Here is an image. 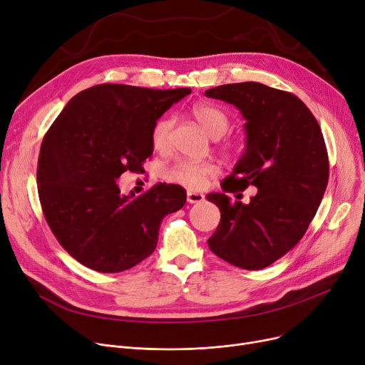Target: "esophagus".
<instances>
[{"label":"esophagus","mask_w":365,"mask_h":365,"mask_svg":"<svg viewBox=\"0 0 365 365\" xmlns=\"http://www.w3.org/2000/svg\"><path fill=\"white\" fill-rule=\"evenodd\" d=\"M187 202L189 204H197V202H201L204 201V195L202 194H198V192H192V190H187Z\"/></svg>","instance_id":"1"}]
</instances>
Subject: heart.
Masks as SVG:
<instances>
[{"label": "heart", "mask_w": 365, "mask_h": 365, "mask_svg": "<svg viewBox=\"0 0 365 365\" xmlns=\"http://www.w3.org/2000/svg\"><path fill=\"white\" fill-rule=\"evenodd\" d=\"M190 113H192V117L201 125V128L213 139L222 138L227 131L229 125H231L227 115L213 105L197 103L190 109ZM173 127H175V120H173V117H161L155 121V124H153L150 130V142L157 150L168 149L171 142ZM223 150L226 153H234L235 145L225 143ZM215 175H217V167L213 163L178 160L164 171V179L170 183L182 185L189 189H200L205 185L208 178H212Z\"/></svg>", "instance_id": "obj_1"}]
</instances>
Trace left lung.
I'll return each mask as SVG.
<instances>
[{
    "label": "left lung",
    "instance_id": "left-lung-1",
    "mask_svg": "<svg viewBox=\"0 0 365 365\" xmlns=\"http://www.w3.org/2000/svg\"><path fill=\"white\" fill-rule=\"evenodd\" d=\"M204 94L235 105L245 118V152L220 183L223 192L257 189L248 204L207 195L220 210L208 247L241 269H263L302 240L324 197L330 165L319 124L297 96L260 83L225 84Z\"/></svg>",
    "mask_w": 365,
    "mask_h": 365
}]
</instances>
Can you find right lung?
I'll return each instance as SVG.
<instances>
[{"label":"right lung","instance_id":"right-lung-1","mask_svg":"<svg viewBox=\"0 0 365 365\" xmlns=\"http://www.w3.org/2000/svg\"><path fill=\"white\" fill-rule=\"evenodd\" d=\"M189 93L99 84L73 96L46 133L38 195L56 240L81 264L103 274L136 266L155 250L163 219L185 205L179 185L125 197L117 179L143 170L153 124Z\"/></svg>","mask_w":365,"mask_h":365}]
</instances>
